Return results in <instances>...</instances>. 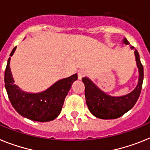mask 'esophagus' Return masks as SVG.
<instances>
[{
    "label": "esophagus",
    "mask_w": 150,
    "mask_h": 150,
    "mask_svg": "<svg viewBox=\"0 0 150 150\" xmlns=\"http://www.w3.org/2000/svg\"><path fill=\"white\" fill-rule=\"evenodd\" d=\"M85 75L86 73L84 71H79V72H78V78H79V79H80L81 80V79H82V78Z\"/></svg>",
    "instance_id": "esophagus-1"
}]
</instances>
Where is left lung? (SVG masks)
I'll list each match as a JSON object with an SVG mask.
<instances>
[{
    "label": "left lung",
    "mask_w": 150,
    "mask_h": 150,
    "mask_svg": "<svg viewBox=\"0 0 150 150\" xmlns=\"http://www.w3.org/2000/svg\"><path fill=\"white\" fill-rule=\"evenodd\" d=\"M123 43L129 44L126 38ZM134 49V47H131ZM136 62L139 71L137 86L132 92L122 97H112L102 91L87 77L82 79L85 87V100L90 112L97 118L101 119H114L128 112L137 101L140 97L144 81V67L141 64L137 50L134 51Z\"/></svg>",
    "instance_id": "8db88e82"
}]
</instances>
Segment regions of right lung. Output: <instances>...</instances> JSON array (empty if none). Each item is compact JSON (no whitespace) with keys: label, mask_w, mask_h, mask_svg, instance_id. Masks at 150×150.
Masks as SVG:
<instances>
[{"label":"right lung","mask_w":150,"mask_h":150,"mask_svg":"<svg viewBox=\"0 0 150 150\" xmlns=\"http://www.w3.org/2000/svg\"><path fill=\"white\" fill-rule=\"evenodd\" d=\"M16 47L10 53L12 57ZM10 57L4 72V82L9 100L16 111L30 120L46 122L55 119L62 110L64 100L78 75L61 79L46 91L38 93L24 92L14 84L10 68Z\"/></svg>","instance_id":"add662e5"}]
</instances>
